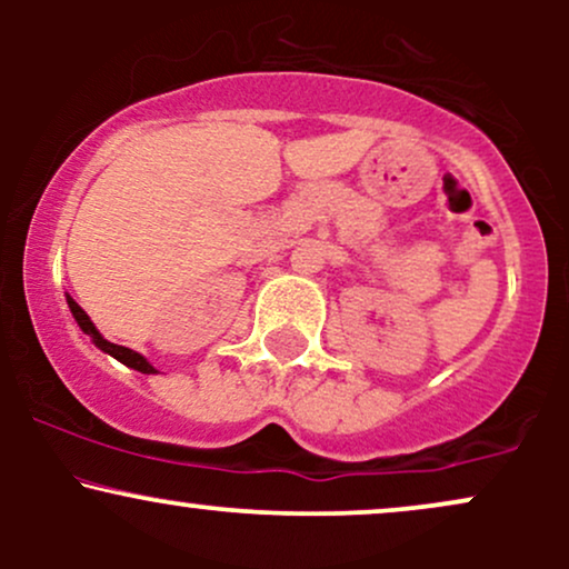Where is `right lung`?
Wrapping results in <instances>:
<instances>
[{
    "label": "right lung",
    "instance_id": "add662e5",
    "mask_svg": "<svg viewBox=\"0 0 569 569\" xmlns=\"http://www.w3.org/2000/svg\"><path fill=\"white\" fill-rule=\"evenodd\" d=\"M67 305H69L71 316H74L77 326H80V329L84 331V335L90 337V342H93L98 350L109 352V356L117 358V361H120V363H126V367H130V369L141 371V375H158V369H154L152 363H149L147 358L141 356V352H136V350H130V348H122V345H114V342H109V339H103V337H101V331L96 329V323L90 321V316H88V312H84L82 307L77 305L74 299L69 297V293H67Z\"/></svg>",
    "mask_w": 569,
    "mask_h": 569
}]
</instances>
